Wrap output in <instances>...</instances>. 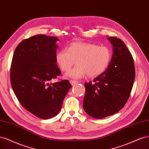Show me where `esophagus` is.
I'll return each mask as SVG.
<instances>
[{
  "instance_id": "obj_1",
  "label": "esophagus",
  "mask_w": 149,
  "mask_h": 149,
  "mask_svg": "<svg viewBox=\"0 0 149 149\" xmlns=\"http://www.w3.org/2000/svg\"><path fill=\"white\" fill-rule=\"evenodd\" d=\"M70 83L71 84V85H75V84H77V83H78V81H76V80H70Z\"/></svg>"
}]
</instances>
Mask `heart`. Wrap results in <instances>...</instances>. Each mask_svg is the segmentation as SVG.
Here are the masks:
<instances>
[{
    "instance_id": "obj_1",
    "label": "heart",
    "mask_w": 149,
    "mask_h": 149,
    "mask_svg": "<svg viewBox=\"0 0 149 149\" xmlns=\"http://www.w3.org/2000/svg\"><path fill=\"white\" fill-rule=\"evenodd\" d=\"M111 51L108 47L87 42H74L69 49H62L56 55L61 69L68 72L76 62L78 65L67 74L70 78L80 79L88 75L96 77L107 70L111 59Z\"/></svg>"
}]
</instances>
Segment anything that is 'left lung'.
I'll return each instance as SVG.
<instances>
[{
  "label": "left lung",
  "mask_w": 149,
  "mask_h": 149,
  "mask_svg": "<svg viewBox=\"0 0 149 149\" xmlns=\"http://www.w3.org/2000/svg\"><path fill=\"white\" fill-rule=\"evenodd\" d=\"M113 54L108 68L85 83L83 107L89 116L102 119L118 113L130 97L135 79V67L131 52L116 37H109Z\"/></svg>",
  "instance_id": "obj_1"
}]
</instances>
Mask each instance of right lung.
<instances>
[{
    "label": "right lung",
    "mask_w": 149,
    "mask_h": 149,
    "mask_svg": "<svg viewBox=\"0 0 149 149\" xmlns=\"http://www.w3.org/2000/svg\"><path fill=\"white\" fill-rule=\"evenodd\" d=\"M56 37L37 35L17 46L10 67V83L22 106L36 117L53 118L72 87L69 80L52 84L61 74L57 65Z\"/></svg>",
    "instance_id": "obj_1"
}]
</instances>
